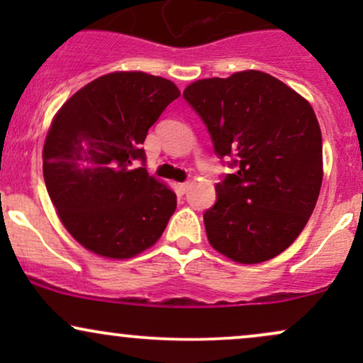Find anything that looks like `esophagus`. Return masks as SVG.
<instances>
[{"mask_svg": "<svg viewBox=\"0 0 363 363\" xmlns=\"http://www.w3.org/2000/svg\"><path fill=\"white\" fill-rule=\"evenodd\" d=\"M189 182H182V184H179V191H181V194L187 193V189H189Z\"/></svg>", "mask_w": 363, "mask_h": 363, "instance_id": "obj_1", "label": "esophagus"}]
</instances>
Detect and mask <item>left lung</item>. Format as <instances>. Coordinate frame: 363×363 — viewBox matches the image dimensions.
Listing matches in <instances>:
<instances>
[{
    "mask_svg": "<svg viewBox=\"0 0 363 363\" xmlns=\"http://www.w3.org/2000/svg\"><path fill=\"white\" fill-rule=\"evenodd\" d=\"M182 97L234 174L216 184L206 235L244 264L268 261L301 235L323 182V136L311 104L262 72L191 83Z\"/></svg>",
    "mask_w": 363,
    "mask_h": 363,
    "instance_id": "left-lung-1",
    "label": "left lung"
}]
</instances>
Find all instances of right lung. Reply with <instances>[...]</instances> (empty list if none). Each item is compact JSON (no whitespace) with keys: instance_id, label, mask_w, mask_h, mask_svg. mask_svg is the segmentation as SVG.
<instances>
[{"instance_id":"obj_1","label":"right lung","mask_w":363,"mask_h":363,"mask_svg":"<svg viewBox=\"0 0 363 363\" xmlns=\"http://www.w3.org/2000/svg\"><path fill=\"white\" fill-rule=\"evenodd\" d=\"M181 91L141 72L104 74L54 118L43 152L44 181L62 225L83 247L126 259L152 247L176 211L174 191L148 176V129Z\"/></svg>"}]
</instances>
